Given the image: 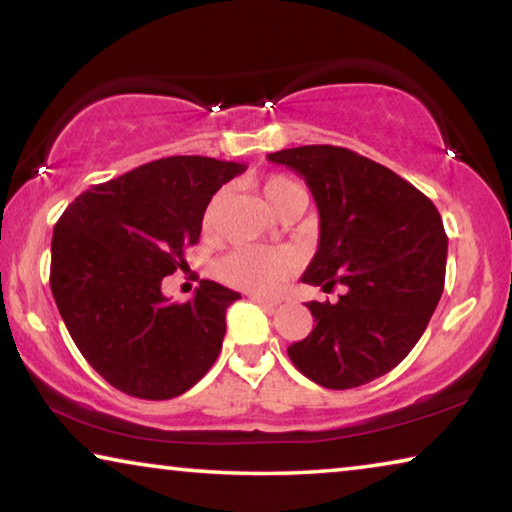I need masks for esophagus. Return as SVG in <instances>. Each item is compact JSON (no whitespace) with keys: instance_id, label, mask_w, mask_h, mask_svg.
<instances>
[{"instance_id":"1","label":"esophagus","mask_w":512,"mask_h":512,"mask_svg":"<svg viewBox=\"0 0 512 512\" xmlns=\"http://www.w3.org/2000/svg\"><path fill=\"white\" fill-rule=\"evenodd\" d=\"M250 300L257 302V305H262V307H271V309L280 305V302H277V300H273V298H264V296H250Z\"/></svg>"}]
</instances>
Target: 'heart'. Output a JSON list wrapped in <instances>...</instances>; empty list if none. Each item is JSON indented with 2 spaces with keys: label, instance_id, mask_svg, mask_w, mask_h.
Wrapping results in <instances>:
<instances>
[{
  "label": "heart",
  "instance_id": "b5f03b06",
  "mask_svg": "<svg viewBox=\"0 0 512 512\" xmlns=\"http://www.w3.org/2000/svg\"><path fill=\"white\" fill-rule=\"evenodd\" d=\"M266 205L277 216H289L293 212H302L305 207V192L293 183L287 176H271L259 185ZM223 194H214L207 203L203 212V230L210 232L216 223V214H219ZM216 273L223 282L230 287L264 293L271 296L277 293L284 282L291 275V259L277 250H264V248H237L230 255H225L219 264H216Z\"/></svg>",
  "mask_w": 512,
  "mask_h": 512
}]
</instances>
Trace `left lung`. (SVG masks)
I'll return each instance as SVG.
<instances>
[{"instance_id": "1", "label": "left lung", "mask_w": 512, "mask_h": 512, "mask_svg": "<svg viewBox=\"0 0 512 512\" xmlns=\"http://www.w3.org/2000/svg\"><path fill=\"white\" fill-rule=\"evenodd\" d=\"M305 178L320 241L302 282L336 302H309L316 327L289 357L316 384L345 391L391 372L429 325L445 287L447 235L427 196L384 164L343 146L268 153Z\"/></svg>"}]
</instances>
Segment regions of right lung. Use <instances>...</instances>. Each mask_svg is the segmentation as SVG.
I'll use <instances>...</instances> for the list:
<instances>
[{
  "label": "right lung",
  "instance_id": "add662e5",
  "mask_svg": "<svg viewBox=\"0 0 512 512\" xmlns=\"http://www.w3.org/2000/svg\"><path fill=\"white\" fill-rule=\"evenodd\" d=\"M244 171L203 155L153 160L94 185L58 219L51 293L76 348L121 393L171 400L219 357L239 293L203 280L178 305L162 296V277L187 264L210 198Z\"/></svg>",
  "mask_w": 512,
  "mask_h": 512
}]
</instances>
